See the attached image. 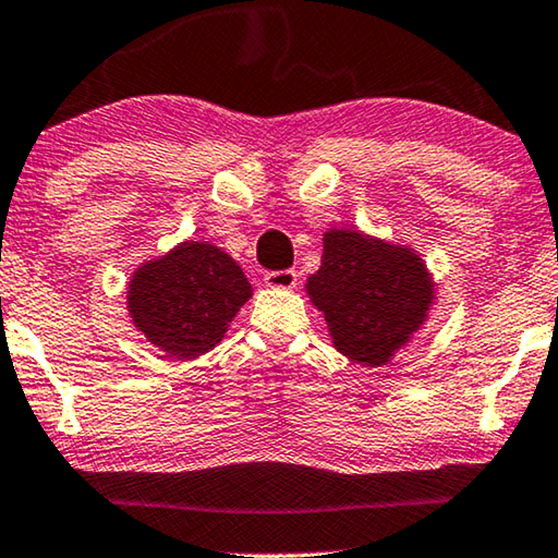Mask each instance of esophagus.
<instances>
[{"label":"esophagus","mask_w":558,"mask_h":558,"mask_svg":"<svg viewBox=\"0 0 558 558\" xmlns=\"http://www.w3.org/2000/svg\"><path fill=\"white\" fill-rule=\"evenodd\" d=\"M265 286L268 288H280V290H290L298 286V272L295 270H270L265 272Z\"/></svg>","instance_id":"obj_1"}]
</instances>
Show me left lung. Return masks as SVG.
Instances as JSON below:
<instances>
[{
  "instance_id": "obj_1",
  "label": "left lung",
  "mask_w": 558,
  "mask_h": 558,
  "mask_svg": "<svg viewBox=\"0 0 558 558\" xmlns=\"http://www.w3.org/2000/svg\"><path fill=\"white\" fill-rule=\"evenodd\" d=\"M305 290L338 351L373 368L409 345L434 303V280L411 247L359 230L326 232L320 268Z\"/></svg>"
}]
</instances>
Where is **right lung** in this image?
<instances>
[{"label":"right lung","mask_w":558,"mask_h":558,"mask_svg":"<svg viewBox=\"0 0 558 558\" xmlns=\"http://www.w3.org/2000/svg\"><path fill=\"white\" fill-rule=\"evenodd\" d=\"M251 295V282L228 253L187 240L140 265L128 311L149 343L182 361L213 351Z\"/></svg>","instance_id":"obj_1"}]
</instances>
